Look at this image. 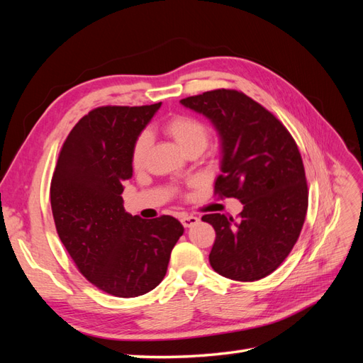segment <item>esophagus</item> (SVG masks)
<instances>
[{
    "instance_id": "34e87169",
    "label": "esophagus",
    "mask_w": 363,
    "mask_h": 363,
    "mask_svg": "<svg viewBox=\"0 0 363 363\" xmlns=\"http://www.w3.org/2000/svg\"><path fill=\"white\" fill-rule=\"evenodd\" d=\"M182 224L188 228V227H192V225H195V224H199L200 223V219L196 218V216H194V215H183L182 216Z\"/></svg>"
}]
</instances>
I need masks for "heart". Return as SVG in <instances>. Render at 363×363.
<instances>
[{
  "mask_svg": "<svg viewBox=\"0 0 363 363\" xmlns=\"http://www.w3.org/2000/svg\"><path fill=\"white\" fill-rule=\"evenodd\" d=\"M163 130L167 131L175 144H177L186 155L189 152H201L208 144V128L200 119L188 116V115H177L169 118L163 124ZM150 148V135L147 131L136 138L133 150H131V162L135 167H140L145 160V156Z\"/></svg>",
  "mask_w": 363,
  "mask_h": 363,
  "instance_id": "obj_1",
  "label": "heart"
}]
</instances>
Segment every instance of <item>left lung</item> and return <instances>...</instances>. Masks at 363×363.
<instances>
[{
    "instance_id": "8db88e82",
    "label": "left lung",
    "mask_w": 363,
    "mask_h": 363,
    "mask_svg": "<svg viewBox=\"0 0 363 363\" xmlns=\"http://www.w3.org/2000/svg\"><path fill=\"white\" fill-rule=\"evenodd\" d=\"M180 103L201 113L221 139L215 194L244 204L238 219L204 215L216 233L208 262L223 277L255 281L288 257L304 224L307 183L301 155L280 121L242 92L208 91Z\"/></svg>"
}]
</instances>
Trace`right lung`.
Wrapping results in <instances>:
<instances>
[{
    "instance_id": "add662e5",
    "label": "right lung",
    "mask_w": 363,
    "mask_h": 363,
    "mask_svg": "<svg viewBox=\"0 0 363 363\" xmlns=\"http://www.w3.org/2000/svg\"><path fill=\"white\" fill-rule=\"evenodd\" d=\"M160 104L104 106L84 115L65 140L51 180L62 244L87 280L121 298L157 286L184 232L169 215L131 216L121 196L133 175L135 140Z\"/></svg>"
}]
</instances>
